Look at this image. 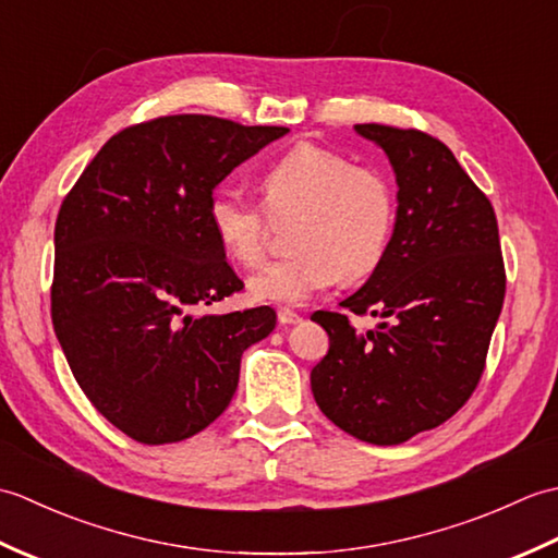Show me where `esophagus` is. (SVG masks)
I'll use <instances>...</instances> for the list:
<instances>
[{"label":"esophagus","mask_w":558,"mask_h":558,"mask_svg":"<svg viewBox=\"0 0 558 558\" xmlns=\"http://www.w3.org/2000/svg\"><path fill=\"white\" fill-rule=\"evenodd\" d=\"M278 322H280L282 326H292V324H300L302 316H300L298 312L288 310V306H280V310H278Z\"/></svg>","instance_id":"1"}]
</instances>
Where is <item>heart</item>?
Returning <instances> with one entry per match:
<instances>
[{"label": "heart", "instance_id": "b5f03b06", "mask_svg": "<svg viewBox=\"0 0 558 558\" xmlns=\"http://www.w3.org/2000/svg\"><path fill=\"white\" fill-rule=\"evenodd\" d=\"M264 204L236 189H218L208 222L234 264L254 268L266 256L272 220L294 218V252L252 280L266 302L302 304L342 278L362 280L381 264L396 225V194L374 168L316 144H298L260 174Z\"/></svg>", "mask_w": 558, "mask_h": 558}]
</instances>
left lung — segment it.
<instances>
[{
	"instance_id": "obj_1",
	"label": "left lung",
	"mask_w": 558,
	"mask_h": 558,
	"mask_svg": "<svg viewBox=\"0 0 558 558\" xmlns=\"http://www.w3.org/2000/svg\"><path fill=\"white\" fill-rule=\"evenodd\" d=\"M354 129L393 165L398 213L381 264L340 306L385 322L360 337L344 312H314L330 345L312 390L342 432L396 446L444 424L475 393L506 268L492 201L446 144L420 129Z\"/></svg>"
}]
</instances>
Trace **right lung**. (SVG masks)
<instances>
[{
	"label": "right lung",
	"instance_id": "obj_1",
	"mask_svg": "<svg viewBox=\"0 0 558 558\" xmlns=\"http://www.w3.org/2000/svg\"><path fill=\"white\" fill-rule=\"evenodd\" d=\"M288 132L156 117L114 134L62 201L54 333L93 408L138 444H177L216 422L242 352L276 328L270 306L206 314L244 288L210 230L208 201Z\"/></svg>",
	"mask_w": 558,
	"mask_h": 558
}]
</instances>
